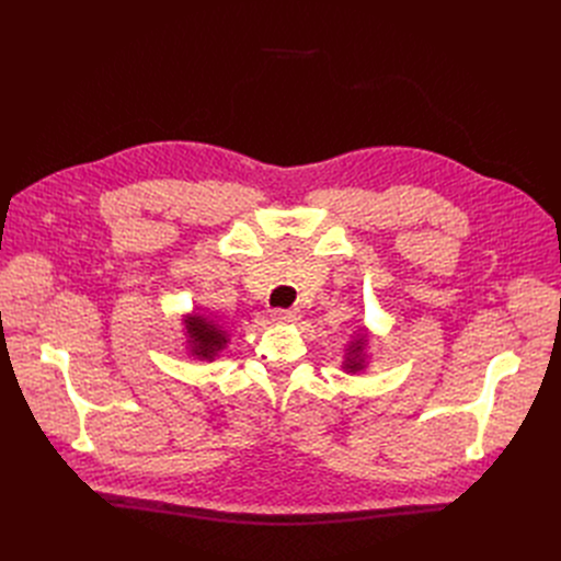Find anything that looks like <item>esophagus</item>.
<instances>
[{
	"label": "esophagus",
	"instance_id": "34e87169",
	"mask_svg": "<svg viewBox=\"0 0 561 561\" xmlns=\"http://www.w3.org/2000/svg\"><path fill=\"white\" fill-rule=\"evenodd\" d=\"M300 318L298 309H275L273 311V320L277 322H296Z\"/></svg>",
	"mask_w": 561,
	"mask_h": 561
}]
</instances>
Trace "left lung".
Listing matches in <instances>:
<instances>
[{
  "instance_id": "8db88e82",
  "label": "left lung",
  "mask_w": 561,
  "mask_h": 561,
  "mask_svg": "<svg viewBox=\"0 0 561 561\" xmlns=\"http://www.w3.org/2000/svg\"><path fill=\"white\" fill-rule=\"evenodd\" d=\"M366 332L364 330H359V334H357V339L350 343V347H347V352H345V362H343V368L347 370V373H359V370H364L366 368Z\"/></svg>"
}]
</instances>
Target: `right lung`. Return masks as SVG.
Segmentation results:
<instances>
[{
	"label": "right lung",
	"mask_w": 561,
	"mask_h": 561,
	"mask_svg": "<svg viewBox=\"0 0 561 561\" xmlns=\"http://www.w3.org/2000/svg\"><path fill=\"white\" fill-rule=\"evenodd\" d=\"M184 330L188 336L186 343H188L191 355L202 362H214L229 343L227 332L218 325V322L199 313H191L184 318Z\"/></svg>",
	"instance_id": "1"
}]
</instances>
